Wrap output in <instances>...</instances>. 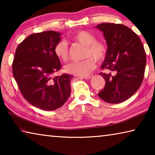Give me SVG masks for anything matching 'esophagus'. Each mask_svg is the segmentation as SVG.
Segmentation results:
<instances>
[{
	"label": "esophagus",
	"mask_w": 155,
	"mask_h": 155,
	"mask_svg": "<svg viewBox=\"0 0 155 155\" xmlns=\"http://www.w3.org/2000/svg\"><path fill=\"white\" fill-rule=\"evenodd\" d=\"M93 77V75H90V76H87V77H81V78H85V79H90V78H91Z\"/></svg>",
	"instance_id": "obj_1"
}]
</instances>
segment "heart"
<instances>
[{"instance_id":"b5f03b06","label":"heart","mask_w":155,"mask_h":155,"mask_svg":"<svg viewBox=\"0 0 155 155\" xmlns=\"http://www.w3.org/2000/svg\"><path fill=\"white\" fill-rule=\"evenodd\" d=\"M72 40L85 46L83 61H73L65 65L67 73L80 77H87L96 68L97 61H101L105 58L107 53V46L103 41L96 40L92 33L85 31H79L72 36ZM55 55L63 61L68 59V47L66 41L60 40L54 47Z\"/></svg>"}]
</instances>
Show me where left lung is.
Listing matches in <instances>:
<instances>
[{"mask_svg":"<svg viewBox=\"0 0 155 155\" xmlns=\"http://www.w3.org/2000/svg\"><path fill=\"white\" fill-rule=\"evenodd\" d=\"M103 32L107 53L101 72L105 80L98 96L108 103H120L134 94L142 83L145 72L146 52L139 36L121 24L101 23L96 27Z\"/></svg>","mask_w":155,"mask_h":155,"instance_id":"obj_1","label":"left lung"}]
</instances>
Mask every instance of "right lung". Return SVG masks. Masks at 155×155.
<instances>
[{
	"label": "right lung",
	"mask_w": 155,
	"mask_h": 155,
	"mask_svg": "<svg viewBox=\"0 0 155 155\" xmlns=\"http://www.w3.org/2000/svg\"><path fill=\"white\" fill-rule=\"evenodd\" d=\"M61 35L53 31L31 34L18 46L12 64L13 74L23 97L46 111L64 105L71 92L73 76L53 77L61 68L54 52Z\"/></svg>",
	"instance_id": "1"
}]
</instances>
